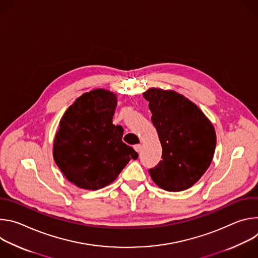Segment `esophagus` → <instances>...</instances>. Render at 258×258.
I'll return each instance as SVG.
<instances>
[{"instance_id": "obj_1", "label": "esophagus", "mask_w": 258, "mask_h": 258, "mask_svg": "<svg viewBox=\"0 0 258 258\" xmlns=\"http://www.w3.org/2000/svg\"><path fill=\"white\" fill-rule=\"evenodd\" d=\"M134 149H135L138 153H140V152H141V150H142V146H141L140 144H137V145H135V146H134Z\"/></svg>"}]
</instances>
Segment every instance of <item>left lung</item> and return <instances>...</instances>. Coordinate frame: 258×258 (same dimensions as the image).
Instances as JSON below:
<instances>
[{"label":"left lung","mask_w":258,"mask_h":258,"mask_svg":"<svg viewBox=\"0 0 258 258\" xmlns=\"http://www.w3.org/2000/svg\"><path fill=\"white\" fill-rule=\"evenodd\" d=\"M152 123L162 146V160L149 169L158 187L169 192L191 188L209 167L216 146L214 127L190 100L173 91L149 89Z\"/></svg>","instance_id":"1"}]
</instances>
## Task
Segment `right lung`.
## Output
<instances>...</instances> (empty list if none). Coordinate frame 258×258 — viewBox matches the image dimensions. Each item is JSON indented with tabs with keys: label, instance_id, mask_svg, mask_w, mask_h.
<instances>
[{
	"label": "right lung",
	"instance_id": "1",
	"mask_svg": "<svg viewBox=\"0 0 258 258\" xmlns=\"http://www.w3.org/2000/svg\"><path fill=\"white\" fill-rule=\"evenodd\" d=\"M116 96L98 89L81 96L64 113L54 141V159L66 178L86 190L111 183L138 153L112 123Z\"/></svg>",
	"mask_w": 258,
	"mask_h": 258
}]
</instances>
